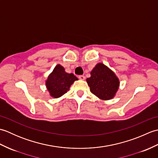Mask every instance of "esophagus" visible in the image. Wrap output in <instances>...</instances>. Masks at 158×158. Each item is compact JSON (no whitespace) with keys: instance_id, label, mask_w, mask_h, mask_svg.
<instances>
[{"instance_id":"obj_1","label":"esophagus","mask_w":158,"mask_h":158,"mask_svg":"<svg viewBox=\"0 0 158 158\" xmlns=\"http://www.w3.org/2000/svg\"><path fill=\"white\" fill-rule=\"evenodd\" d=\"M85 78V76H83V75H79V79H81V80H84Z\"/></svg>"}]
</instances>
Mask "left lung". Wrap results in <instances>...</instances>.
<instances>
[{"instance_id": "left-lung-1", "label": "left lung", "mask_w": 158, "mask_h": 158, "mask_svg": "<svg viewBox=\"0 0 158 158\" xmlns=\"http://www.w3.org/2000/svg\"><path fill=\"white\" fill-rule=\"evenodd\" d=\"M86 79L90 92L100 100H109L115 96L119 88V79L115 73L103 63H98Z\"/></svg>"}]
</instances>
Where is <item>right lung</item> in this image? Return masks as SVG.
I'll list each match as a JSON object with an SVG mask.
<instances>
[{"mask_svg": "<svg viewBox=\"0 0 158 158\" xmlns=\"http://www.w3.org/2000/svg\"><path fill=\"white\" fill-rule=\"evenodd\" d=\"M78 79L73 73H68L60 64H57L45 80L49 96L58 98L69 91L70 86Z\"/></svg>", "mask_w": 158, "mask_h": 158, "instance_id": "1", "label": "right lung"}]
</instances>
